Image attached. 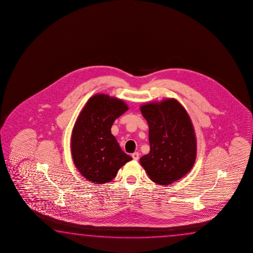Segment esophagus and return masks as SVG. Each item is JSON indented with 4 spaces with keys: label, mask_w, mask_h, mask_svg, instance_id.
<instances>
[{
    "label": "esophagus",
    "mask_w": 253,
    "mask_h": 253,
    "mask_svg": "<svg viewBox=\"0 0 253 253\" xmlns=\"http://www.w3.org/2000/svg\"><path fill=\"white\" fill-rule=\"evenodd\" d=\"M132 158H133V160H138L139 159V153L138 152H134L132 154Z\"/></svg>",
    "instance_id": "obj_1"
}]
</instances>
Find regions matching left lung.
<instances>
[{"label":"left lung","instance_id":"1","mask_svg":"<svg viewBox=\"0 0 253 253\" xmlns=\"http://www.w3.org/2000/svg\"><path fill=\"white\" fill-rule=\"evenodd\" d=\"M141 112L149 124L150 150L140 159L150 180L169 185L192 168L197 139L189 114L175 99L147 103Z\"/></svg>","mask_w":253,"mask_h":253}]
</instances>
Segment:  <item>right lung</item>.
<instances>
[{
    "label": "right lung",
    "instance_id": "right-lung-1",
    "mask_svg": "<svg viewBox=\"0 0 253 253\" xmlns=\"http://www.w3.org/2000/svg\"><path fill=\"white\" fill-rule=\"evenodd\" d=\"M127 110L122 100L99 94L87 101L78 117L71 148L74 165L86 180L99 184L109 182L132 160L111 132L116 119Z\"/></svg>",
    "mask_w": 253,
    "mask_h": 253
}]
</instances>
